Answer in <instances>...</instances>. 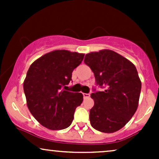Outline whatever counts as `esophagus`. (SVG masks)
<instances>
[{
	"mask_svg": "<svg viewBox=\"0 0 159 159\" xmlns=\"http://www.w3.org/2000/svg\"><path fill=\"white\" fill-rule=\"evenodd\" d=\"M83 96H84V98L90 97V94H89V93H83Z\"/></svg>",
	"mask_w": 159,
	"mask_h": 159,
	"instance_id": "esophagus-1",
	"label": "esophagus"
}]
</instances>
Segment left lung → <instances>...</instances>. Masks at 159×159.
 Masks as SVG:
<instances>
[{"label": "left lung", "instance_id": "8db88e82", "mask_svg": "<svg viewBox=\"0 0 159 159\" xmlns=\"http://www.w3.org/2000/svg\"><path fill=\"white\" fill-rule=\"evenodd\" d=\"M84 63L94 73L96 84L105 87L104 91L91 94L94 101L90 111L91 125L102 132H117L138 107L141 81L135 66L109 49L88 53Z\"/></svg>", "mask_w": 159, "mask_h": 159}]
</instances>
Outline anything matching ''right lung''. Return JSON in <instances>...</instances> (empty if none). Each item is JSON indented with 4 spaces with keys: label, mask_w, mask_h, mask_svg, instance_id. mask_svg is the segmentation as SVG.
<instances>
[{
    "label": "right lung",
    "mask_w": 159,
    "mask_h": 159,
    "mask_svg": "<svg viewBox=\"0 0 159 159\" xmlns=\"http://www.w3.org/2000/svg\"><path fill=\"white\" fill-rule=\"evenodd\" d=\"M84 57L81 53L55 50L30 65L24 81V92L29 111L43 126L61 130L72 124L75 108L84 98L81 93L67 91L66 85Z\"/></svg>",
    "instance_id": "add662e5"
}]
</instances>
